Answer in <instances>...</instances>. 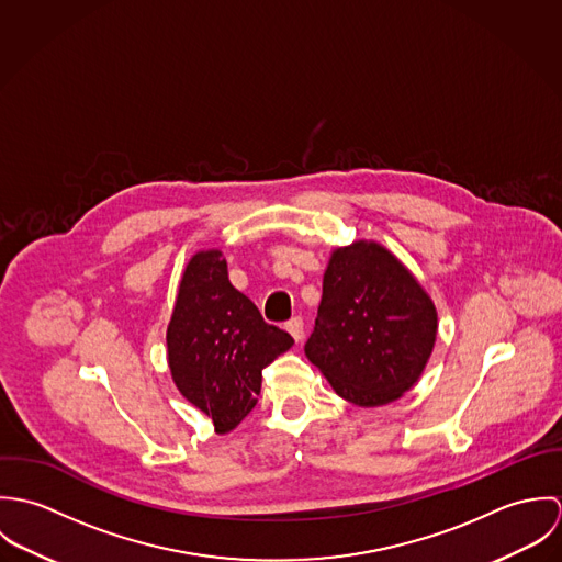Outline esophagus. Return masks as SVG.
I'll return each mask as SVG.
<instances>
[{
	"instance_id": "obj_1",
	"label": "esophagus",
	"mask_w": 562,
	"mask_h": 562,
	"mask_svg": "<svg viewBox=\"0 0 562 562\" xmlns=\"http://www.w3.org/2000/svg\"><path fill=\"white\" fill-rule=\"evenodd\" d=\"M285 328H288V333H290L296 341H301V339H303V335H305V322H303L301 316H296V318L285 322Z\"/></svg>"
}]
</instances>
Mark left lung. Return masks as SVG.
Returning <instances> with one entry per match:
<instances>
[{"mask_svg": "<svg viewBox=\"0 0 562 562\" xmlns=\"http://www.w3.org/2000/svg\"><path fill=\"white\" fill-rule=\"evenodd\" d=\"M437 337V310L401 259L376 241L335 248L307 359L344 401L381 406L422 376Z\"/></svg>", "mask_w": 562, "mask_h": 562, "instance_id": "1", "label": "left lung"}]
</instances>
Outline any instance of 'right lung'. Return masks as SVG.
<instances>
[{"label":"right lung","instance_id":"obj_1","mask_svg":"<svg viewBox=\"0 0 562 562\" xmlns=\"http://www.w3.org/2000/svg\"><path fill=\"white\" fill-rule=\"evenodd\" d=\"M292 344L232 285L221 250L192 255L166 330L168 368L181 396L212 417L218 435L252 411L261 370Z\"/></svg>","mask_w":562,"mask_h":562}]
</instances>
